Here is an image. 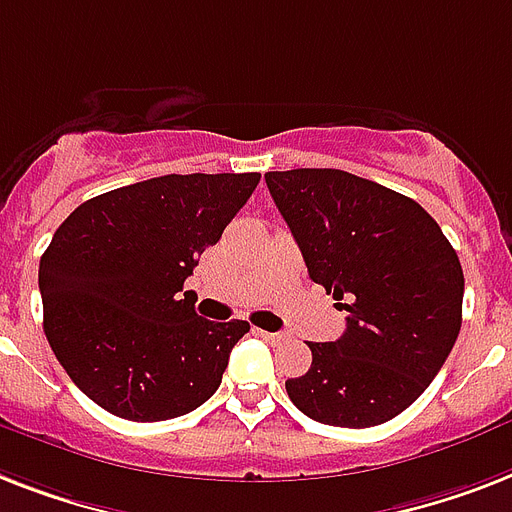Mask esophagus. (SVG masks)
<instances>
[{"label":"esophagus","instance_id":"esophagus-1","mask_svg":"<svg viewBox=\"0 0 512 512\" xmlns=\"http://www.w3.org/2000/svg\"><path fill=\"white\" fill-rule=\"evenodd\" d=\"M257 336H263L265 342H270V344H281V342H286V339H289L286 334H270V331H260V328H257Z\"/></svg>","mask_w":512,"mask_h":512}]
</instances>
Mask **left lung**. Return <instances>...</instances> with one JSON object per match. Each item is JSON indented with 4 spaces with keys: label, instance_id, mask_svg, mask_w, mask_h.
Wrapping results in <instances>:
<instances>
[{
    "label": "left lung",
    "instance_id": "obj_1",
    "mask_svg": "<svg viewBox=\"0 0 512 512\" xmlns=\"http://www.w3.org/2000/svg\"><path fill=\"white\" fill-rule=\"evenodd\" d=\"M307 273L344 299L347 331L310 342L313 365L289 400L318 423L368 429L413 405L463 323V268L415 199L334 168L265 173Z\"/></svg>",
    "mask_w": 512,
    "mask_h": 512
}]
</instances>
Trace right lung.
I'll use <instances>...</instances> for the list:
<instances>
[{
    "label": "right lung",
    "mask_w": 512,
    "mask_h": 512,
    "mask_svg": "<svg viewBox=\"0 0 512 512\" xmlns=\"http://www.w3.org/2000/svg\"><path fill=\"white\" fill-rule=\"evenodd\" d=\"M260 173L160 176L86 199L39 263L44 334L73 384L126 421H168L220 386L247 321L194 313L184 281Z\"/></svg>",
    "instance_id": "obj_1"
}]
</instances>
